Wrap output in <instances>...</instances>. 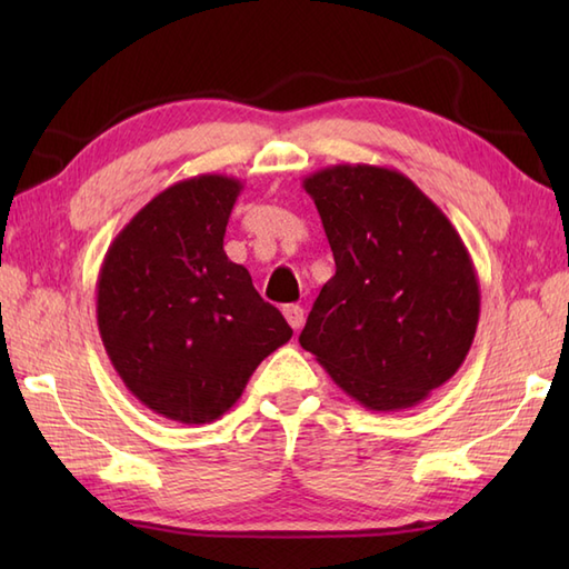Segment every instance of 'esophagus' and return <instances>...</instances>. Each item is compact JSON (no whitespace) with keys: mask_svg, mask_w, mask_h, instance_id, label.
Wrapping results in <instances>:
<instances>
[{"mask_svg":"<svg viewBox=\"0 0 569 569\" xmlns=\"http://www.w3.org/2000/svg\"><path fill=\"white\" fill-rule=\"evenodd\" d=\"M283 318L288 320V325H291L293 332H298L300 328H303V322H306L303 308H300V306H286L283 308Z\"/></svg>","mask_w":569,"mask_h":569,"instance_id":"1","label":"esophagus"}]
</instances>
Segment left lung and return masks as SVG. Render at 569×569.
<instances>
[{"label": "left lung", "instance_id": "8db88e82", "mask_svg": "<svg viewBox=\"0 0 569 569\" xmlns=\"http://www.w3.org/2000/svg\"><path fill=\"white\" fill-rule=\"evenodd\" d=\"M337 271L300 347L369 410H403L450 381L479 322V278L447 214L396 168L337 163L303 178Z\"/></svg>", "mask_w": 569, "mask_h": 569}]
</instances>
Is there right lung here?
<instances>
[{
    "instance_id": "right-lung-1",
    "label": "right lung",
    "mask_w": 569,
    "mask_h": 569,
    "mask_svg": "<svg viewBox=\"0 0 569 569\" xmlns=\"http://www.w3.org/2000/svg\"><path fill=\"white\" fill-rule=\"evenodd\" d=\"M241 188L222 173L178 180L131 217L100 266L107 357L143 406L183 426L222 418L293 335L224 253Z\"/></svg>"
}]
</instances>
